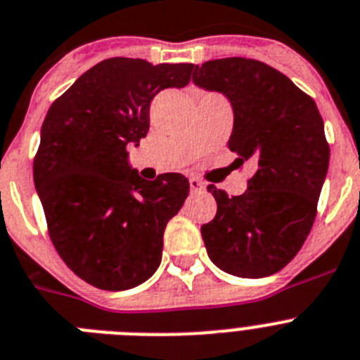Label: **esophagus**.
<instances>
[{
    "instance_id": "esophagus-1",
    "label": "esophagus",
    "mask_w": 360,
    "mask_h": 360,
    "mask_svg": "<svg viewBox=\"0 0 360 360\" xmlns=\"http://www.w3.org/2000/svg\"><path fill=\"white\" fill-rule=\"evenodd\" d=\"M189 187H191L193 193H198V191H204V182H202L200 178H195L191 176L189 178Z\"/></svg>"
}]
</instances>
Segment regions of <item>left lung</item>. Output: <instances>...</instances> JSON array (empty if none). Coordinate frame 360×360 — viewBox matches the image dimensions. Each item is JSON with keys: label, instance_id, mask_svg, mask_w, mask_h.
Returning a JSON list of instances; mask_svg holds the SVG:
<instances>
[{"label": "left lung", "instance_id": "obj_1", "mask_svg": "<svg viewBox=\"0 0 360 360\" xmlns=\"http://www.w3.org/2000/svg\"><path fill=\"white\" fill-rule=\"evenodd\" d=\"M198 87L231 101L229 149L257 160L244 195L207 186L217 214L202 226L210 259L242 278L282 269L308 238L330 164L324 124L315 101L281 70L251 58H222L195 67Z\"/></svg>", "mask_w": 360, "mask_h": 360}]
</instances>
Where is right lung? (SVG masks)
Wrapping results in <instances>:
<instances>
[{
	"mask_svg": "<svg viewBox=\"0 0 360 360\" xmlns=\"http://www.w3.org/2000/svg\"><path fill=\"white\" fill-rule=\"evenodd\" d=\"M193 63L109 58L52 101L34 156V184L47 231L63 262L94 288L142 284L162 260L165 226L186 202L180 173L142 180L127 143L149 131V107L164 89L189 84Z\"/></svg>",
	"mask_w": 360,
	"mask_h": 360,
	"instance_id": "add662e5",
	"label": "right lung"
}]
</instances>
